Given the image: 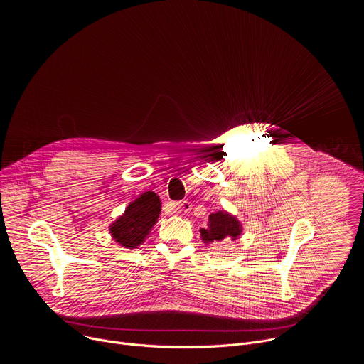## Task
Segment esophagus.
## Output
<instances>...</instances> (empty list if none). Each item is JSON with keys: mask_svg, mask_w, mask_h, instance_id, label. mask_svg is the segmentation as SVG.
I'll return each instance as SVG.
<instances>
[{"mask_svg": "<svg viewBox=\"0 0 364 364\" xmlns=\"http://www.w3.org/2000/svg\"><path fill=\"white\" fill-rule=\"evenodd\" d=\"M190 209H191V204H190V201H187V200H183V201H178V203L174 204V212H176L177 215L187 213Z\"/></svg>", "mask_w": 364, "mask_h": 364, "instance_id": "esophagus-1", "label": "esophagus"}]
</instances>
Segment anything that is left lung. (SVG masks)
<instances>
[{"label":"left lung","mask_w":364,"mask_h":364,"mask_svg":"<svg viewBox=\"0 0 364 364\" xmlns=\"http://www.w3.org/2000/svg\"><path fill=\"white\" fill-rule=\"evenodd\" d=\"M204 243H215L222 240H236L242 235V223L236 216L225 210H218L209 216L207 226L200 229Z\"/></svg>","instance_id":"8db88e82"}]
</instances>
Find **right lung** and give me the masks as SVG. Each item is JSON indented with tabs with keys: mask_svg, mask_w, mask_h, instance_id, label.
<instances>
[{
	"mask_svg": "<svg viewBox=\"0 0 364 364\" xmlns=\"http://www.w3.org/2000/svg\"><path fill=\"white\" fill-rule=\"evenodd\" d=\"M161 213L160 196L154 191H145L131 201L125 212L112 222L109 233L112 239L128 249L139 246L157 223Z\"/></svg>",
	"mask_w": 364,
	"mask_h": 364,
	"instance_id": "1",
	"label": "right lung"
}]
</instances>
